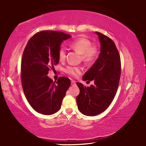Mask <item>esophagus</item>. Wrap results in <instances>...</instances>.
I'll list each match as a JSON object with an SVG mask.
<instances>
[{
	"label": "esophagus",
	"instance_id": "esophagus-1",
	"mask_svg": "<svg viewBox=\"0 0 146 146\" xmlns=\"http://www.w3.org/2000/svg\"><path fill=\"white\" fill-rule=\"evenodd\" d=\"M71 85H72V86H75V85H76V82H75V81H74V80H71Z\"/></svg>",
	"mask_w": 146,
	"mask_h": 146
}]
</instances>
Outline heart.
Wrapping results in <instances>:
<instances>
[{
	"mask_svg": "<svg viewBox=\"0 0 146 146\" xmlns=\"http://www.w3.org/2000/svg\"><path fill=\"white\" fill-rule=\"evenodd\" d=\"M71 47L82 54V59L85 61H92L98 56V50L95 46H92L90 40L85 38H79L70 44ZM58 57L60 60H64L66 58V48L61 45L58 50ZM66 71L70 75L76 76L80 73V70L76 67L68 66Z\"/></svg>",
	"mask_w": 146,
	"mask_h": 146,
	"instance_id": "b5f03b06",
	"label": "heart"
}]
</instances>
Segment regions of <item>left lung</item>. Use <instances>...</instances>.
Returning a JSON list of instances; mask_svg holds the SVG:
<instances>
[{"label":"left lung","mask_w":146,"mask_h":146,"mask_svg":"<svg viewBox=\"0 0 146 146\" xmlns=\"http://www.w3.org/2000/svg\"><path fill=\"white\" fill-rule=\"evenodd\" d=\"M100 42L97 60L83 76L84 81H92L90 87L76 83L80 94L76 97L79 111L87 116H95L105 111L112 102L119 86L120 58L113 41L103 34L95 32Z\"/></svg>","instance_id":"left-lung-1"}]
</instances>
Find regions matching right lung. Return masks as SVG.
Returning a JSON list of instances; mask_svg holds the SVG:
<instances>
[{
	"instance_id": "add662e5",
	"label": "right lung",
	"mask_w": 146,
	"mask_h": 146,
	"mask_svg": "<svg viewBox=\"0 0 146 146\" xmlns=\"http://www.w3.org/2000/svg\"><path fill=\"white\" fill-rule=\"evenodd\" d=\"M71 36L56 31H42L35 34L26 46L21 62L22 86L26 99L38 113L54 114L60 109L62 101L71 85L66 77L52 82L49 69L59 63L61 43Z\"/></svg>"
}]
</instances>
